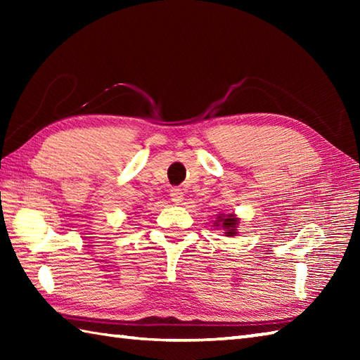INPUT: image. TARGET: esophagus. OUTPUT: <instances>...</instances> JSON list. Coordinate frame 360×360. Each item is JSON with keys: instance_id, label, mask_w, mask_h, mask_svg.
Here are the masks:
<instances>
[{"instance_id": "1", "label": "esophagus", "mask_w": 360, "mask_h": 360, "mask_svg": "<svg viewBox=\"0 0 360 360\" xmlns=\"http://www.w3.org/2000/svg\"><path fill=\"white\" fill-rule=\"evenodd\" d=\"M170 196H172V201H173V202L179 204L182 200H184V192H182V190H181L179 187H173V188L170 190Z\"/></svg>"}]
</instances>
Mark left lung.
Returning <instances> with one entry per match:
<instances>
[{
	"instance_id": "8db88e82",
	"label": "left lung",
	"mask_w": 360,
	"mask_h": 360,
	"mask_svg": "<svg viewBox=\"0 0 360 360\" xmlns=\"http://www.w3.org/2000/svg\"><path fill=\"white\" fill-rule=\"evenodd\" d=\"M223 226V229H226V235H235L236 231V224H238V219H236L233 215H227V217H218V223L217 226Z\"/></svg>"
}]
</instances>
